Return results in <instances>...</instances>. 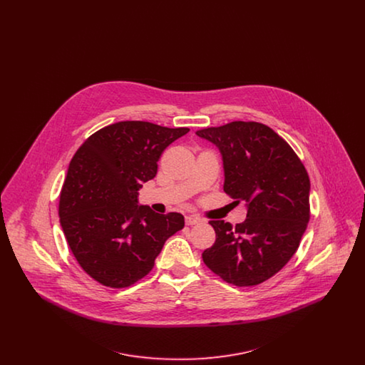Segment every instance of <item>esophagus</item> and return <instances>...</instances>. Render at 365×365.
Listing matches in <instances>:
<instances>
[{
  "label": "esophagus",
  "mask_w": 365,
  "mask_h": 365,
  "mask_svg": "<svg viewBox=\"0 0 365 365\" xmlns=\"http://www.w3.org/2000/svg\"><path fill=\"white\" fill-rule=\"evenodd\" d=\"M185 222H186L187 226H194V225L201 223V219H200V217H195V216H186Z\"/></svg>",
  "instance_id": "obj_1"
}]
</instances>
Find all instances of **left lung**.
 Instances as JSON below:
<instances>
[{
    "mask_svg": "<svg viewBox=\"0 0 365 365\" xmlns=\"http://www.w3.org/2000/svg\"><path fill=\"white\" fill-rule=\"evenodd\" d=\"M197 135L215 143L223 157L225 191L247 215L235 227L210 220L216 241L204 250L210 271L235 286H256L293 257L307 230L311 182L292 146L268 125L231 122Z\"/></svg>",
    "mask_w": 365,
    "mask_h": 365,
    "instance_id": "8db88e82",
    "label": "left lung"
}]
</instances>
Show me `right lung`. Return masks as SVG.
Masks as SVG:
<instances>
[{
  "mask_svg": "<svg viewBox=\"0 0 365 365\" xmlns=\"http://www.w3.org/2000/svg\"><path fill=\"white\" fill-rule=\"evenodd\" d=\"M187 127L119 122L98 130L71 160L58 216L71 252L87 275L123 289L146 277L165 241L185 227L180 213L138 205L142 183Z\"/></svg>",
  "mask_w": 365,
  "mask_h": 365,
  "instance_id": "1",
  "label": "right lung"
}]
</instances>
